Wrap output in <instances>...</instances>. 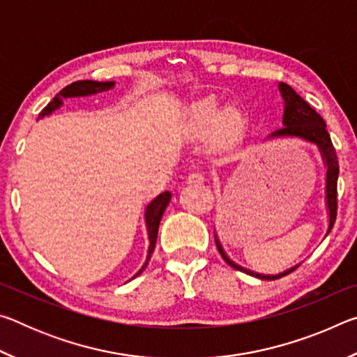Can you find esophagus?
Masks as SVG:
<instances>
[{
	"instance_id": "esophagus-1",
	"label": "esophagus",
	"mask_w": 357,
	"mask_h": 357,
	"mask_svg": "<svg viewBox=\"0 0 357 357\" xmlns=\"http://www.w3.org/2000/svg\"><path fill=\"white\" fill-rule=\"evenodd\" d=\"M204 183V174L200 172H195V173H190L189 176H187V184H192V185H202Z\"/></svg>"
}]
</instances>
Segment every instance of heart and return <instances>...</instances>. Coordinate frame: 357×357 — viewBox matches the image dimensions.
<instances>
[{"label":"heart","instance_id":"1","mask_svg":"<svg viewBox=\"0 0 357 357\" xmlns=\"http://www.w3.org/2000/svg\"><path fill=\"white\" fill-rule=\"evenodd\" d=\"M239 124V116L234 110L220 112L217 104L211 100H203L193 105L189 116V129L193 134L204 135L217 129V134L227 138L236 130Z\"/></svg>","mask_w":357,"mask_h":357}]
</instances>
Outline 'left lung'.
Returning <instances> with one entry per match:
<instances>
[{"mask_svg": "<svg viewBox=\"0 0 357 357\" xmlns=\"http://www.w3.org/2000/svg\"><path fill=\"white\" fill-rule=\"evenodd\" d=\"M280 93L285 99V113H283V124L285 128H282L279 130H275L271 137H301L304 140H309L312 143H315L319 148L323 154V159L328 165V172H326V200H328V209H329V228L328 233L332 229L335 223V217H337V179H338V159L335 154V148L331 142V135L329 132L326 130V123L324 119L319 116V114L313 110V108L309 105V102H305L301 96L294 91V89L289 86L287 83H280L279 84ZM215 245L219 249L222 258L231 266V268L243 271L245 274H250L257 279L261 280H275L280 279L283 275H288L289 273L298 268H291L285 271V273L277 274V275H264V274H257L252 273V271H247L241 266L234 264L233 261H229V258L225 255L222 245L219 241L215 239Z\"/></svg>", "mask_w": 357, "mask_h": 357, "instance_id": "8db88e82", "label": "left lung"}]
</instances>
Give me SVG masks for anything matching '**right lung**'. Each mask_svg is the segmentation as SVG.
I'll use <instances>...</instances> for the list:
<instances>
[{
    "mask_svg": "<svg viewBox=\"0 0 357 357\" xmlns=\"http://www.w3.org/2000/svg\"><path fill=\"white\" fill-rule=\"evenodd\" d=\"M114 86V82H93V80H78L68 84V86L63 88L61 91H59L55 98L52 99L50 104H48L44 110L39 113V118H44L47 114H50L52 112H55L58 107H61L63 104V99L66 98H77V96H89V94H96V93H102V91H107V89H110ZM170 198H172V193L170 192H164L160 193L159 197L154 198L153 202L148 204L146 208V227H148V234H149V249H148V258H146V263L143 264V268L138 271L135 274L140 275L144 268H146L148 263H149V258L153 255L154 252V247H155V241H157V231H159V223L162 215H164L165 209L168 206V203H170Z\"/></svg>",
    "mask_w": 357,
    "mask_h": 357,
    "instance_id": "right-lung-1",
    "label": "right lung"
}]
</instances>
